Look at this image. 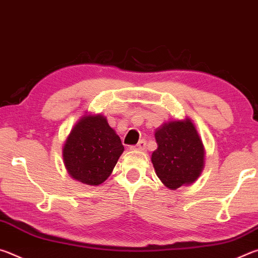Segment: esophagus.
Masks as SVG:
<instances>
[{
	"label": "esophagus",
	"mask_w": 258,
	"mask_h": 258,
	"mask_svg": "<svg viewBox=\"0 0 258 258\" xmlns=\"http://www.w3.org/2000/svg\"><path fill=\"white\" fill-rule=\"evenodd\" d=\"M133 150H138V151H143L146 149V141L145 140H141V141H139L137 145L134 147H132Z\"/></svg>",
	"instance_id": "1"
}]
</instances>
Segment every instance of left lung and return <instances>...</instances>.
I'll list each match as a JSON object with an SVG mask.
<instances>
[{"mask_svg":"<svg viewBox=\"0 0 258 258\" xmlns=\"http://www.w3.org/2000/svg\"><path fill=\"white\" fill-rule=\"evenodd\" d=\"M155 138L158 147L151 161L161 183L176 190L197 181L205 166V147L191 118L165 121Z\"/></svg>","mask_w":258,"mask_h":258,"instance_id":"1","label":"left lung"}]
</instances>
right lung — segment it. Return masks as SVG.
Returning a JSON list of instances; mask_svg holds the SVG:
<instances>
[{
  "mask_svg": "<svg viewBox=\"0 0 258 258\" xmlns=\"http://www.w3.org/2000/svg\"><path fill=\"white\" fill-rule=\"evenodd\" d=\"M120 138L101 113L86 112L74 125L62 147V158L72 178L97 186L110 176L123 154Z\"/></svg>",
  "mask_w": 258,
  "mask_h": 258,
  "instance_id": "obj_1",
  "label": "right lung"
}]
</instances>
